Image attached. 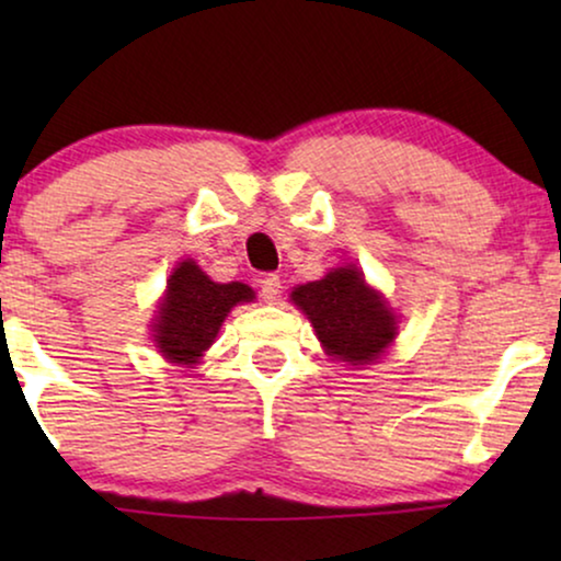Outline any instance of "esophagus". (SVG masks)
<instances>
[{"label": "esophagus", "mask_w": 561, "mask_h": 561, "mask_svg": "<svg viewBox=\"0 0 561 561\" xmlns=\"http://www.w3.org/2000/svg\"><path fill=\"white\" fill-rule=\"evenodd\" d=\"M280 278L278 275H265L263 278V283H260V296H263V301L265 304H275L278 301V296H280Z\"/></svg>", "instance_id": "obj_1"}]
</instances>
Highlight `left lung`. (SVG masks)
Returning a JSON list of instances; mask_svg holds the SVG:
<instances>
[{"label":"left lung","mask_w":561,"mask_h":561,"mask_svg":"<svg viewBox=\"0 0 561 561\" xmlns=\"http://www.w3.org/2000/svg\"><path fill=\"white\" fill-rule=\"evenodd\" d=\"M290 298L309 317L329 355L350 365H370L396 340V317L367 288L355 265L336 267L321 280L298 286Z\"/></svg>","instance_id":"obj_1"}]
</instances>
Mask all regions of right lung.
<instances>
[{
	"mask_svg": "<svg viewBox=\"0 0 561 561\" xmlns=\"http://www.w3.org/2000/svg\"><path fill=\"white\" fill-rule=\"evenodd\" d=\"M244 283H214L194 260L175 267L168 280V294L158 309L156 344L168 359L194 365L217 336L229 309L252 301Z\"/></svg>",
	"mask_w": 561,
	"mask_h": 561,
	"instance_id": "right-lung-1",
	"label": "right lung"
}]
</instances>
